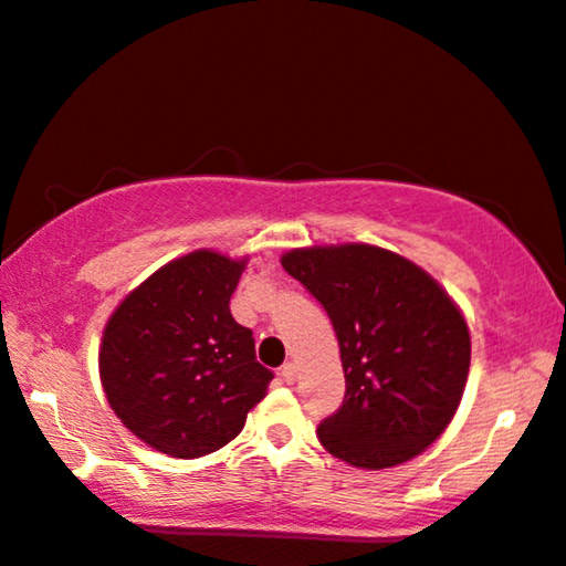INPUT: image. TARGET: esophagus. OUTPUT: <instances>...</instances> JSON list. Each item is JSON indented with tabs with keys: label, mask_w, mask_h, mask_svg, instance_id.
<instances>
[{
	"label": "esophagus",
	"mask_w": 566,
	"mask_h": 566,
	"mask_svg": "<svg viewBox=\"0 0 566 566\" xmlns=\"http://www.w3.org/2000/svg\"><path fill=\"white\" fill-rule=\"evenodd\" d=\"M281 378H283L285 382H296V378H298V367L293 365V363H285V365L281 367Z\"/></svg>",
	"instance_id": "34e87169"
}]
</instances>
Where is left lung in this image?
Masks as SVG:
<instances>
[{"mask_svg":"<svg viewBox=\"0 0 566 566\" xmlns=\"http://www.w3.org/2000/svg\"><path fill=\"white\" fill-rule=\"evenodd\" d=\"M281 265L337 332L347 392L318 426L322 447L359 470L419 457L454 419L470 373L460 306L423 268L375 244L296 248Z\"/></svg>","mask_w":566,"mask_h":566,"instance_id":"left-lung-1","label":"left lung"}]
</instances>
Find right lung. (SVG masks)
<instances>
[{"mask_svg":"<svg viewBox=\"0 0 566 566\" xmlns=\"http://www.w3.org/2000/svg\"><path fill=\"white\" fill-rule=\"evenodd\" d=\"M244 265L248 258L188 252L129 291L104 324V396L155 452L178 460L217 452L265 398L273 373L229 311Z\"/></svg>","mask_w":566,"mask_h":566,"instance_id":"1","label":"right lung"}]
</instances>
